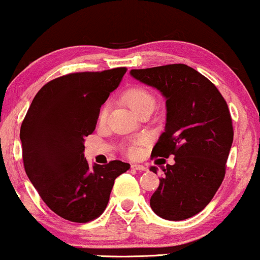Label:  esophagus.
Instances as JSON below:
<instances>
[{
  "label": "esophagus",
  "instance_id": "1",
  "mask_svg": "<svg viewBox=\"0 0 260 260\" xmlns=\"http://www.w3.org/2000/svg\"><path fill=\"white\" fill-rule=\"evenodd\" d=\"M132 169H134V170H141V172H146V170H147V168H146L145 166H141V164H137V163L132 164Z\"/></svg>",
  "mask_w": 260,
  "mask_h": 260
}]
</instances>
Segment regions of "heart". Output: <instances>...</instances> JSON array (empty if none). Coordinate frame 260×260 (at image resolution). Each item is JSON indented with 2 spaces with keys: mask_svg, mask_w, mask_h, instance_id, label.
<instances>
[{
  "mask_svg": "<svg viewBox=\"0 0 260 260\" xmlns=\"http://www.w3.org/2000/svg\"><path fill=\"white\" fill-rule=\"evenodd\" d=\"M123 100L126 101V103L129 106V108L132 110L136 111L138 114L139 111L143 109V108L152 106L154 107V103H156V100L152 96V93L146 90L144 87H132L129 90L126 91V93L123 94ZM108 114H109V104H106V106L102 107V109L100 111V115H98V120L100 122H104L107 120ZM129 154H136L137 153V149L134 146L129 147L128 150Z\"/></svg>",
  "mask_w": 260,
  "mask_h": 260,
  "instance_id": "b5f03b06",
  "label": "heart"
}]
</instances>
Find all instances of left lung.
Segmentation results:
<instances>
[{"label": "left lung", "instance_id": "obj_1", "mask_svg": "<svg viewBox=\"0 0 260 260\" xmlns=\"http://www.w3.org/2000/svg\"><path fill=\"white\" fill-rule=\"evenodd\" d=\"M129 74L166 98V127L151 154L175 156L173 166H160L163 177L151 209L168 221L192 217L211 202L224 177L234 137L226 102L209 79L182 63ZM150 170L157 174L158 168Z\"/></svg>", "mask_w": 260, "mask_h": 260}]
</instances>
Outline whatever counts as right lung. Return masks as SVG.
I'll use <instances>...</instances> for the list:
<instances>
[{
  "label": "right lung",
  "instance_id": "right-lung-1",
  "mask_svg": "<svg viewBox=\"0 0 260 260\" xmlns=\"http://www.w3.org/2000/svg\"><path fill=\"white\" fill-rule=\"evenodd\" d=\"M126 68L83 72L45 84L20 128L22 159L29 181L60 217L86 223L102 215L117 176L129 164L88 166L85 138L96 128L102 104L116 90Z\"/></svg>",
  "mask_w": 260,
  "mask_h": 260
}]
</instances>
